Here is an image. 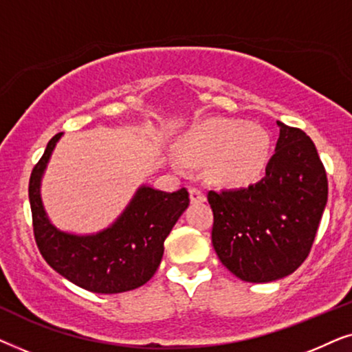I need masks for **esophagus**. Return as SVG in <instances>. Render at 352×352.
<instances>
[{"label": "esophagus", "mask_w": 352, "mask_h": 352, "mask_svg": "<svg viewBox=\"0 0 352 352\" xmlns=\"http://www.w3.org/2000/svg\"><path fill=\"white\" fill-rule=\"evenodd\" d=\"M189 194H190L192 204H204L206 200V195L204 194V190L199 189V187H190Z\"/></svg>", "instance_id": "34e87169"}]
</instances>
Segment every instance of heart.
Returning <instances> with one entry per match:
<instances>
[{"instance_id": "heart-1", "label": "heart", "mask_w": 352, "mask_h": 352, "mask_svg": "<svg viewBox=\"0 0 352 352\" xmlns=\"http://www.w3.org/2000/svg\"><path fill=\"white\" fill-rule=\"evenodd\" d=\"M181 155L192 163H210L216 181L230 187L256 182L271 155V136L258 123L214 118L197 124L187 133Z\"/></svg>"}]
</instances>
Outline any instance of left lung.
<instances>
[{
  "label": "left lung",
  "instance_id": "1",
  "mask_svg": "<svg viewBox=\"0 0 352 352\" xmlns=\"http://www.w3.org/2000/svg\"><path fill=\"white\" fill-rule=\"evenodd\" d=\"M277 124L276 152L261 181L245 189L208 192L214 252L245 282L278 280L301 266L329 195L325 168L311 138Z\"/></svg>",
  "mask_w": 352,
  "mask_h": 352
}]
</instances>
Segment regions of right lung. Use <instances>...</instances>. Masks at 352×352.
Returning <instances> with one entry per match:
<instances>
[{
	"label": "right lung",
	"instance_id": "1",
	"mask_svg": "<svg viewBox=\"0 0 352 352\" xmlns=\"http://www.w3.org/2000/svg\"><path fill=\"white\" fill-rule=\"evenodd\" d=\"M62 133L47 142L28 184L33 234L46 263L62 277L93 293H123L144 285L160 266L163 243L189 206V192L141 186L123 213L96 234L76 235L57 229L41 200V179Z\"/></svg>",
	"mask_w": 352,
	"mask_h": 352
}]
</instances>
